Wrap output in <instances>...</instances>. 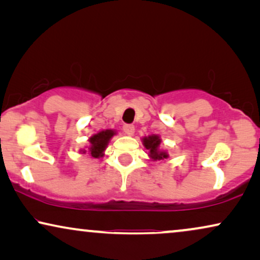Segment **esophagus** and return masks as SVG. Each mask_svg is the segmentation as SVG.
Here are the masks:
<instances>
[{"mask_svg": "<svg viewBox=\"0 0 260 260\" xmlns=\"http://www.w3.org/2000/svg\"><path fill=\"white\" fill-rule=\"evenodd\" d=\"M122 129H123V132L127 134V136H133V134H134V126H133V124H131V123L123 124Z\"/></svg>", "mask_w": 260, "mask_h": 260, "instance_id": "34e87169", "label": "esophagus"}]
</instances>
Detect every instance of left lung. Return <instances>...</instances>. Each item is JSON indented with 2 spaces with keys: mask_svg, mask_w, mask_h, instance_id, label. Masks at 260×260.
<instances>
[{
  "mask_svg": "<svg viewBox=\"0 0 260 260\" xmlns=\"http://www.w3.org/2000/svg\"><path fill=\"white\" fill-rule=\"evenodd\" d=\"M144 145L145 147L150 151L151 157L153 159H162L168 157V154L165 152H159L158 147L160 145V139L157 136H151L148 138H145L144 139Z\"/></svg>",
  "mask_w": 260,
  "mask_h": 260,
  "instance_id": "1",
  "label": "left lung"
}]
</instances>
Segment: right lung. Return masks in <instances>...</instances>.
<instances>
[{
  "mask_svg": "<svg viewBox=\"0 0 260 260\" xmlns=\"http://www.w3.org/2000/svg\"><path fill=\"white\" fill-rule=\"evenodd\" d=\"M113 131L107 129L102 131L98 134H95L94 137L90 138V144H91V147H90V152H91V155L94 158L102 157V152L105 151V148L110 140V138L114 136Z\"/></svg>",
  "mask_w": 260,
  "mask_h": 260,
  "instance_id": "add662e5",
  "label": "right lung"
}]
</instances>
